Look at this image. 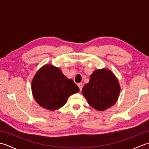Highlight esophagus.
<instances>
[{
    "label": "esophagus",
    "mask_w": 149,
    "mask_h": 149,
    "mask_svg": "<svg viewBox=\"0 0 149 149\" xmlns=\"http://www.w3.org/2000/svg\"><path fill=\"white\" fill-rule=\"evenodd\" d=\"M77 85H78L80 91H81L82 90V88H83V84H82V83H79Z\"/></svg>",
    "instance_id": "34e87169"
}]
</instances>
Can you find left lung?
<instances>
[{
    "label": "left lung",
    "mask_w": 149,
    "mask_h": 149,
    "mask_svg": "<svg viewBox=\"0 0 149 149\" xmlns=\"http://www.w3.org/2000/svg\"><path fill=\"white\" fill-rule=\"evenodd\" d=\"M120 91L118 79L106 69L97 70L91 75L89 83L83 88L88 104L98 111H104L118 100Z\"/></svg>",
    "instance_id": "obj_1"
}]
</instances>
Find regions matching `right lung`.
I'll return each mask as SVG.
<instances>
[{"label": "right lung", "mask_w": 149, "mask_h": 149, "mask_svg": "<svg viewBox=\"0 0 149 149\" xmlns=\"http://www.w3.org/2000/svg\"><path fill=\"white\" fill-rule=\"evenodd\" d=\"M31 88L37 103L51 111L64 106L70 95L79 91L74 81L52 65L44 66L36 73Z\"/></svg>", "instance_id": "obj_1"}]
</instances>
